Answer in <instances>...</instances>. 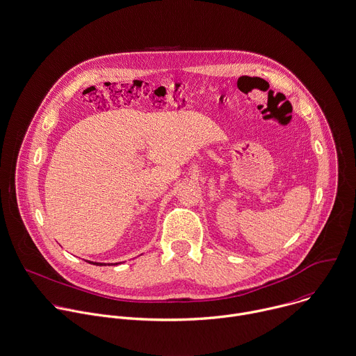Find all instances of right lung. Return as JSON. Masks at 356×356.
Masks as SVG:
<instances>
[{"instance_id": "right-lung-1", "label": "right lung", "mask_w": 356, "mask_h": 356, "mask_svg": "<svg viewBox=\"0 0 356 356\" xmlns=\"http://www.w3.org/2000/svg\"><path fill=\"white\" fill-rule=\"evenodd\" d=\"M88 263H90V264H93V266H106V264H103V263H93V261H88ZM115 264H118V263H115ZM110 266V264H108ZM114 266V264H113Z\"/></svg>"}]
</instances>
